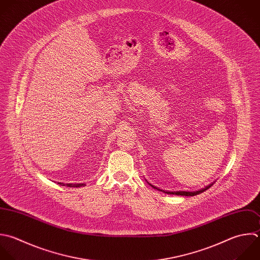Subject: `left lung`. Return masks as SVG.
Listing matches in <instances>:
<instances>
[{
  "mask_svg": "<svg viewBox=\"0 0 260 260\" xmlns=\"http://www.w3.org/2000/svg\"><path fill=\"white\" fill-rule=\"evenodd\" d=\"M151 187H153V188H155V189H157V190H160V189H158V188H156L155 186H153V185H151V184H149ZM213 185V183L212 184H209L208 186H206L205 188H202V189H200V190H198V191H193V192H189V191H174V192H171V191H165V190H160V191H164L165 193H168V194H176V195H182V196H194V195H197V194H200V193H202V192H204L205 190H207L209 187H211Z\"/></svg>",
  "mask_w": 260,
  "mask_h": 260,
  "instance_id": "obj_1",
  "label": "left lung"
}]
</instances>
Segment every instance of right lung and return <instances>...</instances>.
<instances>
[{
	"instance_id": "obj_1",
	"label": "right lung",
	"mask_w": 260,
	"mask_h": 260,
	"mask_svg": "<svg viewBox=\"0 0 260 260\" xmlns=\"http://www.w3.org/2000/svg\"><path fill=\"white\" fill-rule=\"evenodd\" d=\"M58 184H60V185H62V186H67V187H82V186H84V184L83 183H78V184H73V183H67V184H65V183H59L58 182Z\"/></svg>"
}]
</instances>
